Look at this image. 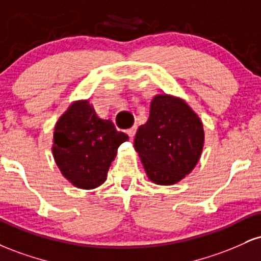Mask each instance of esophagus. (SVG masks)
Listing matches in <instances>:
<instances>
[{
  "mask_svg": "<svg viewBox=\"0 0 261 261\" xmlns=\"http://www.w3.org/2000/svg\"><path fill=\"white\" fill-rule=\"evenodd\" d=\"M135 133H136V126H135V125H134L133 127L127 128V130H126V134H127L130 137H133L134 135H135Z\"/></svg>",
  "mask_w": 261,
  "mask_h": 261,
  "instance_id": "obj_1",
  "label": "esophagus"
}]
</instances>
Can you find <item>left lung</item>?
<instances>
[{
    "label": "left lung",
    "instance_id": "left-lung-1",
    "mask_svg": "<svg viewBox=\"0 0 261 261\" xmlns=\"http://www.w3.org/2000/svg\"><path fill=\"white\" fill-rule=\"evenodd\" d=\"M203 142L201 119L187 101L157 94L149 104L148 120L135 135L134 147L149 180L173 185L195 168Z\"/></svg>",
    "mask_w": 261,
    "mask_h": 261
}]
</instances>
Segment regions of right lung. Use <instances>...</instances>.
Listing matches in <instances>:
<instances>
[{"label": "right lung", "mask_w": 261, "mask_h": 261, "mask_svg": "<svg viewBox=\"0 0 261 261\" xmlns=\"http://www.w3.org/2000/svg\"><path fill=\"white\" fill-rule=\"evenodd\" d=\"M127 140L112 120L97 115L88 99L74 100L55 124L53 155L73 187L92 190L107 180L119 146Z\"/></svg>", "instance_id": "1"}]
</instances>
